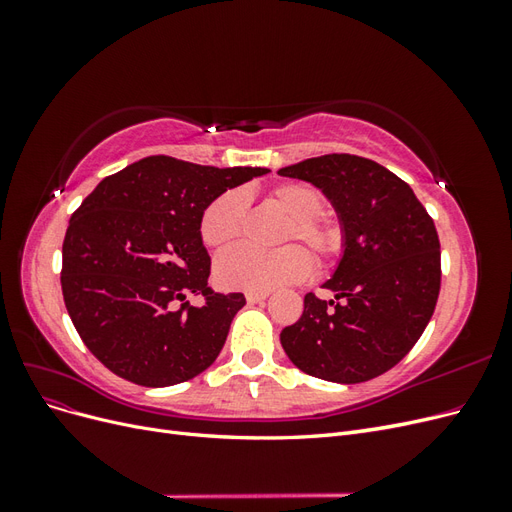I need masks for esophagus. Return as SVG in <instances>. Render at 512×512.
<instances>
[{
	"mask_svg": "<svg viewBox=\"0 0 512 512\" xmlns=\"http://www.w3.org/2000/svg\"><path fill=\"white\" fill-rule=\"evenodd\" d=\"M267 297H269L267 292H247L245 294L247 303H262V301H267Z\"/></svg>",
	"mask_w": 512,
	"mask_h": 512,
	"instance_id": "esophagus-1",
	"label": "esophagus"
}]
</instances>
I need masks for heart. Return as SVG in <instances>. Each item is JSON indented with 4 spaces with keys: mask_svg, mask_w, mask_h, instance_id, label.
<instances>
[{
    "mask_svg": "<svg viewBox=\"0 0 512 512\" xmlns=\"http://www.w3.org/2000/svg\"><path fill=\"white\" fill-rule=\"evenodd\" d=\"M271 203L288 215L282 243L303 241L318 265H329L344 250V230L337 222L322 218L324 198L307 183L288 181L275 185ZM247 198L241 190H226L200 215V239L205 245L224 250L235 243L245 224ZM312 271V258L299 245H286L275 252L235 247L215 262V277L224 288L267 292L277 286L299 282Z\"/></svg>",
    "mask_w": 512,
    "mask_h": 512,
    "instance_id": "1",
    "label": "heart"
}]
</instances>
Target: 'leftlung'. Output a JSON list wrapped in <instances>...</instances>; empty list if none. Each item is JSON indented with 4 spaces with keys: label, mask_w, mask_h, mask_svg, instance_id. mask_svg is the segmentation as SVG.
Wrapping results in <instances>:
<instances>
[{
    "label": "left lung",
    "mask_w": 512,
    "mask_h": 512,
    "mask_svg": "<svg viewBox=\"0 0 512 512\" xmlns=\"http://www.w3.org/2000/svg\"><path fill=\"white\" fill-rule=\"evenodd\" d=\"M316 185L344 230V254L322 284L335 301L305 294L280 342L305 374L356 384L395 367L423 335L440 294V239L412 188L374 160L329 153L277 170Z\"/></svg>",
    "instance_id": "8db88e82"
}]
</instances>
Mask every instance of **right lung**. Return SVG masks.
<instances>
[{
    "label": "right lung",
    "mask_w": 512,
    "mask_h": 512,
    "mask_svg": "<svg viewBox=\"0 0 512 512\" xmlns=\"http://www.w3.org/2000/svg\"><path fill=\"white\" fill-rule=\"evenodd\" d=\"M267 173L149 156L102 179L72 213L61 290L74 329L104 367L158 389L218 359L245 297L207 286L200 215L226 190ZM188 293H203L206 303L190 306Z\"/></svg>",
    "instance_id": "add662e5"
}]
</instances>
